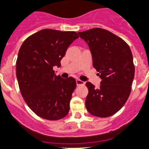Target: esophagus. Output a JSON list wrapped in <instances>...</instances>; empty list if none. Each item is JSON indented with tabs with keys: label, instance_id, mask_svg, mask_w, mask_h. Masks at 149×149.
I'll return each mask as SVG.
<instances>
[{
	"label": "esophagus",
	"instance_id": "34e87169",
	"mask_svg": "<svg viewBox=\"0 0 149 149\" xmlns=\"http://www.w3.org/2000/svg\"><path fill=\"white\" fill-rule=\"evenodd\" d=\"M76 84H77V86H81V85H84V84H85V83L80 80H76Z\"/></svg>",
	"mask_w": 149,
	"mask_h": 149
}]
</instances>
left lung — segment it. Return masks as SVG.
<instances>
[{"instance_id": "1", "label": "left lung", "mask_w": 149, "mask_h": 149, "mask_svg": "<svg viewBox=\"0 0 149 149\" xmlns=\"http://www.w3.org/2000/svg\"><path fill=\"white\" fill-rule=\"evenodd\" d=\"M91 52L93 66L101 79L99 88L90 82L86 107L92 115L107 117L123 106L134 77L133 56L129 45L108 30L94 28L78 32Z\"/></svg>"}]
</instances>
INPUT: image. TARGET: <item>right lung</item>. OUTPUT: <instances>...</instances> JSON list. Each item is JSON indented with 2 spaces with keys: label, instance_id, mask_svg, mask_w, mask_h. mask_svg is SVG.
I'll return each instance as SVG.
<instances>
[{
  "label": "right lung",
  "instance_id": "1",
  "mask_svg": "<svg viewBox=\"0 0 149 149\" xmlns=\"http://www.w3.org/2000/svg\"><path fill=\"white\" fill-rule=\"evenodd\" d=\"M79 36L75 32L45 29L26 38L16 62V76L26 103L38 116L58 120L67 115L75 79L56 76L54 66Z\"/></svg>",
  "mask_w": 149,
  "mask_h": 149
}]
</instances>
